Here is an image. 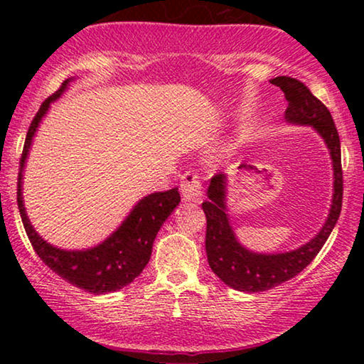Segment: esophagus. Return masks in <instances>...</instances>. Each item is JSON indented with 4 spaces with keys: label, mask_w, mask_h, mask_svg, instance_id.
<instances>
[{
    "label": "esophagus",
    "mask_w": 364,
    "mask_h": 364,
    "mask_svg": "<svg viewBox=\"0 0 364 364\" xmlns=\"http://www.w3.org/2000/svg\"><path fill=\"white\" fill-rule=\"evenodd\" d=\"M181 192L186 202H193V203L200 202L203 197V191H202L200 181H198V176H196L193 172L183 173L182 182H181Z\"/></svg>",
    "instance_id": "esophagus-1"
}]
</instances>
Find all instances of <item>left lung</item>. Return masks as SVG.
<instances>
[{
    "label": "left lung",
    "instance_id": "left-lung-1",
    "mask_svg": "<svg viewBox=\"0 0 364 364\" xmlns=\"http://www.w3.org/2000/svg\"><path fill=\"white\" fill-rule=\"evenodd\" d=\"M270 82L285 92L288 101L287 122L293 126H310L325 141L333 164V198L325 225L310 242L290 252L258 253L243 247L233 232L227 208V176L217 173L212 177L207 188L208 198L202 203L207 217L205 250L208 265L225 285L247 293L270 290L296 277L303 268L310 265L335 228L343 202L340 136L330 111L298 79L278 76Z\"/></svg>",
    "mask_w": 364,
    "mask_h": 364
}]
</instances>
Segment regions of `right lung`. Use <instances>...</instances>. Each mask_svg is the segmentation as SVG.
Instances as JSON below:
<instances>
[{
	"instance_id": "add662e5",
	"label": "right lung",
	"mask_w": 364,
	"mask_h": 364,
	"mask_svg": "<svg viewBox=\"0 0 364 364\" xmlns=\"http://www.w3.org/2000/svg\"><path fill=\"white\" fill-rule=\"evenodd\" d=\"M73 81L74 77L66 79L63 86L41 104L28 129L23 156L19 161L18 208L34 252L54 273H58L63 280L71 285L92 293V295H106V293L121 290L134 282V278L141 275L151 260L152 245L157 232L161 230L173 208L178 205L181 193L176 187L167 192H154L142 197L132 207L131 213L124 218L121 225L106 240L96 247L84 248V250H64V248L54 247L34 230L23 200L24 166H26L33 137L36 136L39 124L49 111V106L61 97V94H64Z\"/></svg>"
}]
</instances>
